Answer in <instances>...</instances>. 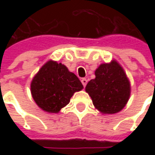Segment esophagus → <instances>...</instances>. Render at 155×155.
I'll return each instance as SVG.
<instances>
[{"label": "esophagus", "mask_w": 155, "mask_h": 155, "mask_svg": "<svg viewBox=\"0 0 155 155\" xmlns=\"http://www.w3.org/2000/svg\"><path fill=\"white\" fill-rule=\"evenodd\" d=\"M87 82L88 81L85 79V78H83V79L81 80V83H82V84H83V86H84V87H85V85L87 84Z\"/></svg>", "instance_id": "34e87169"}]
</instances>
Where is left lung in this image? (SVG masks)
Wrapping results in <instances>:
<instances>
[{"mask_svg":"<svg viewBox=\"0 0 155 155\" xmlns=\"http://www.w3.org/2000/svg\"><path fill=\"white\" fill-rule=\"evenodd\" d=\"M94 74L85 87L94 107L106 114L122 110L130 99V84L121 65L115 61L101 64Z\"/></svg>","mask_w":155,"mask_h":155,"instance_id":"8db88e82","label":"left lung"}]
</instances>
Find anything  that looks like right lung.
<instances>
[{
	"label": "right lung",
	"instance_id": "obj_1",
	"mask_svg": "<svg viewBox=\"0 0 155 155\" xmlns=\"http://www.w3.org/2000/svg\"><path fill=\"white\" fill-rule=\"evenodd\" d=\"M79 78L67 67L49 61L40 69L31 84L34 101L48 113H58L69 104L74 92L83 89Z\"/></svg>",
	"mask_w": 155,
	"mask_h": 155
}]
</instances>
